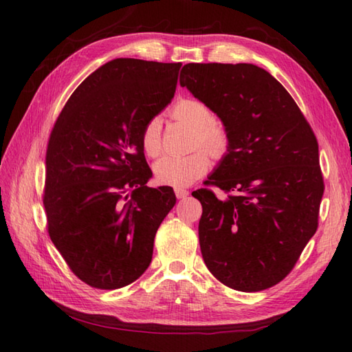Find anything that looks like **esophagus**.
<instances>
[{"instance_id": "34e87169", "label": "esophagus", "mask_w": 352, "mask_h": 352, "mask_svg": "<svg viewBox=\"0 0 352 352\" xmlns=\"http://www.w3.org/2000/svg\"><path fill=\"white\" fill-rule=\"evenodd\" d=\"M175 197L178 198V199H184V198H188L189 197V190H186V189H175Z\"/></svg>"}]
</instances>
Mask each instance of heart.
<instances>
[{"label": "heart", "mask_w": 352, "mask_h": 352, "mask_svg": "<svg viewBox=\"0 0 352 352\" xmlns=\"http://www.w3.org/2000/svg\"><path fill=\"white\" fill-rule=\"evenodd\" d=\"M175 121L195 130L193 148H204L213 159L221 160L230 153L231 138L226 126L216 122L214 111L208 104L197 98H183L170 109ZM140 145L148 157L162 153L160 122L157 119L148 121L140 134ZM210 169V159L203 149L184 157H163L154 166L155 182L170 188H186L198 178L204 177Z\"/></svg>", "instance_id": "b5f03b06"}]
</instances>
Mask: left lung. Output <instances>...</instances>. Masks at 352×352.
<instances>
[{
  "mask_svg": "<svg viewBox=\"0 0 352 352\" xmlns=\"http://www.w3.org/2000/svg\"><path fill=\"white\" fill-rule=\"evenodd\" d=\"M180 85L208 104L230 153L192 193L204 263L227 287L260 292L286 278L318 230L324 177L318 139L295 100L250 63H188ZM219 187L221 200L210 189Z\"/></svg>",
  "mask_w": 352,
  "mask_h": 352,
  "instance_id": "8db88e82",
  "label": "left lung"
}]
</instances>
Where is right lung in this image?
<instances>
[{
	"label": "right lung",
	"mask_w": 352,
	"mask_h": 352,
	"mask_svg": "<svg viewBox=\"0 0 352 352\" xmlns=\"http://www.w3.org/2000/svg\"><path fill=\"white\" fill-rule=\"evenodd\" d=\"M182 63L115 58L92 72L52 126L45 157L47 230L72 274L91 287L129 286L151 263L154 237L175 206L140 134L175 94Z\"/></svg>",
	"instance_id": "add662e5"
}]
</instances>
